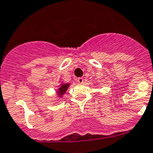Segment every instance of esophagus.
Masks as SVG:
<instances>
[{
    "mask_svg": "<svg viewBox=\"0 0 153 153\" xmlns=\"http://www.w3.org/2000/svg\"><path fill=\"white\" fill-rule=\"evenodd\" d=\"M77 82H79V84H82V83H83V82H84L83 78H82V77H79V78H78V79H77Z\"/></svg>",
    "mask_w": 153,
    "mask_h": 153,
    "instance_id": "1",
    "label": "esophagus"
}]
</instances>
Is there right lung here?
Wrapping results in <instances>:
<instances>
[{"mask_svg":"<svg viewBox=\"0 0 153 153\" xmlns=\"http://www.w3.org/2000/svg\"><path fill=\"white\" fill-rule=\"evenodd\" d=\"M69 85L70 83H63V82H62V83L61 84L60 87H59V88H58L57 91H56V94H57L58 97L62 98V96L64 95V94H65V93L66 92L67 90H68Z\"/></svg>","mask_w":153,"mask_h":153,"instance_id":"obj_1","label":"right lung"}]
</instances>
